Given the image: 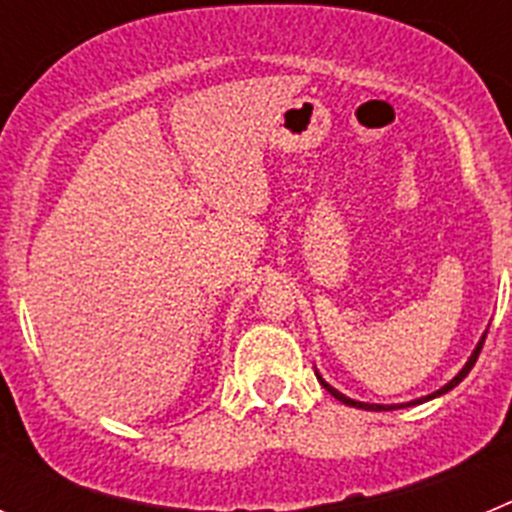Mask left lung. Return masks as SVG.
I'll return each instance as SVG.
<instances>
[{
	"mask_svg": "<svg viewBox=\"0 0 512 512\" xmlns=\"http://www.w3.org/2000/svg\"><path fill=\"white\" fill-rule=\"evenodd\" d=\"M485 338H487V333H485V336H482V341L477 343V348H474V351H472V356H469V361H467V364H464V369H461V372L456 374V377L451 379L449 384H443L441 390H436V392H433V395H428V397H420V400H413V402H405V405H372V402H356V400H351V397L341 395V392H338V390H333V387H330V384L325 382L323 377H320V374H318V379H320V384H323L325 390L330 392V395L336 397V400H341L343 405H351V408H364V410H395V408H410V405H420V402H425V400H433V397H438V395H446V392H449V390H454L456 384H459L461 379H464V377H467L469 372H472L474 361L479 359V351H482V346H485Z\"/></svg>",
	"mask_w": 512,
	"mask_h": 512,
	"instance_id": "8db88e82",
	"label": "left lung"
}]
</instances>
